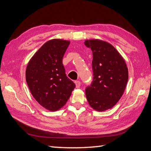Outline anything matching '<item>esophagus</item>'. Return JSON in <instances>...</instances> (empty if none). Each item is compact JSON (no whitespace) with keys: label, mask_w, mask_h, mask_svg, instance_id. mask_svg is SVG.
<instances>
[{"label":"esophagus","mask_w":151,"mask_h":151,"mask_svg":"<svg viewBox=\"0 0 151 151\" xmlns=\"http://www.w3.org/2000/svg\"><path fill=\"white\" fill-rule=\"evenodd\" d=\"M75 85H76V88L80 87V86H81V82L80 81H76L75 82Z\"/></svg>","instance_id":"esophagus-1"}]
</instances>
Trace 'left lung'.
<instances>
[{"label":"left lung","instance_id":"obj_1","mask_svg":"<svg viewBox=\"0 0 151 151\" xmlns=\"http://www.w3.org/2000/svg\"><path fill=\"white\" fill-rule=\"evenodd\" d=\"M93 51V81L85 90L89 105L97 111L111 109L121 98L129 72L121 54L110 43L99 39L86 40Z\"/></svg>","mask_w":151,"mask_h":151}]
</instances>
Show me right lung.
I'll use <instances>...</instances> for the list:
<instances>
[{
	"label": "right lung",
	"mask_w": 151,
	"mask_h": 151,
	"mask_svg": "<svg viewBox=\"0 0 151 151\" xmlns=\"http://www.w3.org/2000/svg\"><path fill=\"white\" fill-rule=\"evenodd\" d=\"M70 41L52 39L30 58L26 81L32 95L42 107L56 111L65 105L75 85L66 75L63 58Z\"/></svg>",
	"instance_id": "obj_1"
}]
</instances>
